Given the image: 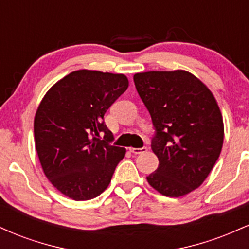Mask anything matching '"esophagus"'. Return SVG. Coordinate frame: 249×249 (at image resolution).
Listing matches in <instances>:
<instances>
[{"instance_id": "obj_1", "label": "esophagus", "mask_w": 249, "mask_h": 249, "mask_svg": "<svg viewBox=\"0 0 249 249\" xmlns=\"http://www.w3.org/2000/svg\"><path fill=\"white\" fill-rule=\"evenodd\" d=\"M147 151V147L144 146V147H139V148H136V147H130V152H132L134 154H141V153H144Z\"/></svg>"}]
</instances>
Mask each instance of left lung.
Segmentation results:
<instances>
[{
	"label": "left lung",
	"instance_id": "left-lung-1",
	"mask_svg": "<svg viewBox=\"0 0 249 249\" xmlns=\"http://www.w3.org/2000/svg\"><path fill=\"white\" fill-rule=\"evenodd\" d=\"M154 127L151 142L158 168L148 184L166 196H181L207 178L224 142V122L206 85L184 70L133 76Z\"/></svg>",
	"mask_w": 249,
	"mask_h": 249
}]
</instances>
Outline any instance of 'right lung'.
Returning <instances> with one entry per match:
<instances>
[{
    "instance_id": "add662e5",
    "label": "right lung",
    "mask_w": 249,
    "mask_h": 249,
    "mask_svg": "<svg viewBox=\"0 0 249 249\" xmlns=\"http://www.w3.org/2000/svg\"><path fill=\"white\" fill-rule=\"evenodd\" d=\"M127 87L124 75L78 70L42 99L34 122L36 151L47 178L64 196L90 200L110 184L125 148L111 144L104 115Z\"/></svg>"
}]
</instances>
